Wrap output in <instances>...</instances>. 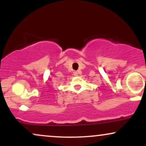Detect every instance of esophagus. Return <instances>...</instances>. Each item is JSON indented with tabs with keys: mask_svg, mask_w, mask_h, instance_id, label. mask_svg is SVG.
<instances>
[{
	"mask_svg": "<svg viewBox=\"0 0 146 146\" xmlns=\"http://www.w3.org/2000/svg\"><path fill=\"white\" fill-rule=\"evenodd\" d=\"M73 75H74L75 76H78V71H74V72H73Z\"/></svg>",
	"mask_w": 146,
	"mask_h": 146,
	"instance_id": "34e87169",
	"label": "esophagus"
}]
</instances>
